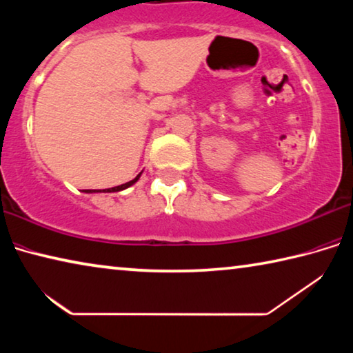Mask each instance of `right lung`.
<instances>
[{
	"mask_svg": "<svg viewBox=\"0 0 353 353\" xmlns=\"http://www.w3.org/2000/svg\"><path fill=\"white\" fill-rule=\"evenodd\" d=\"M141 172H140V174H137V177L132 179V181H129V182L123 183V185H118V187H112V188H105V190H85L83 193H117V191H123V190H126L129 187H132L135 182H139Z\"/></svg>",
	"mask_w": 353,
	"mask_h": 353,
	"instance_id": "right-lung-1",
	"label": "right lung"
}]
</instances>
